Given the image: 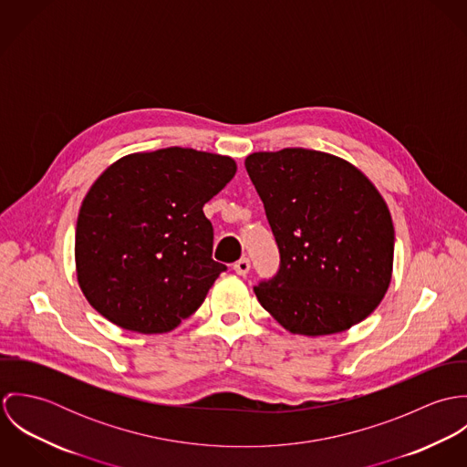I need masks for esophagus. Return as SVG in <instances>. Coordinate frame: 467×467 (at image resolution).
<instances>
[{
  "mask_svg": "<svg viewBox=\"0 0 467 467\" xmlns=\"http://www.w3.org/2000/svg\"><path fill=\"white\" fill-rule=\"evenodd\" d=\"M234 269H235L237 275H243V276H244V275L250 271V259H246V257L239 259V261L234 265Z\"/></svg>",
  "mask_w": 467,
  "mask_h": 467,
  "instance_id": "esophagus-1",
  "label": "esophagus"
}]
</instances>
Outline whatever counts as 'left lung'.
I'll list each match as a JSON object with an SVG mask.
<instances>
[{
  "instance_id": "obj_1",
  "label": "left lung",
  "mask_w": 467,
  "mask_h": 467,
  "mask_svg": "<svg viewBox=\"0 0 467 467\" xmlns=\"http://www.w3.org/2000/svg\"><path fill=\"white\" fill-rule=\"evenodd\" d=\"M265 202L278 271L254 291L295 334L341 333L383 300L394 261V224L376 187L350 163L302 147L244 161Z\"/></svg>"
}]
</instances>
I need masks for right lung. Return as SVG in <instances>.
Here are the masks:
<instances>
[{"instance_id":"1","label":"right lung","mask_w":467,"mask_h":467,"mask_svg":"<svg viewBox=\"0 0 467 467\" xmlns=\"http://www.w3.org/2000/svg\"><path fill=\"white\" fill-rule=\"evenodd\" d=\"M228 156L183 147L130 154L93 183L75 228L78 285L104 318L134 333H169L226 266L212 259L202 206L234 178Z\"/></svg>"}]
</instances>
